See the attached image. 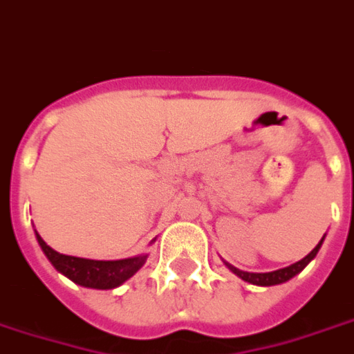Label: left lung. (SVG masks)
<instances>
[{"mask_svg":"<svg viewBox=\"0 0 354 354\" xmlns=\"http://www.w3.org/2000/svg\"><path fill=\"white\" fill-rule=\"evenodd\" d=\"M326 236V234H324ZM324 236L321 238V242L317 243L315 248L311 250V253H308L302 261H298V263L290 264V266H285V268H279V270H274V272H243V270H238L236 266H232V264L225 263L227 264V268H229L232 274H236L240 279L243 281H248L251 285H259V287H270V285H279V283H285V281H289L290 277H295L297 274L308 266V264L315 259V255L319 253L321 250V245L324 242Z\"/></svg>","mask_w":354,"mask_h":354,"instance_id":"obj_1","label":"left lung"}]
</instances>
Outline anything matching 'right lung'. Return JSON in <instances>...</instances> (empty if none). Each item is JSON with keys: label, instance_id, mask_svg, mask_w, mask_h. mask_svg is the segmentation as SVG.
I'll list each match as a JSON object with an SVG mask.
<instances>
[{"label": "right lung", "instance_id": "1", "mask_svg": "<svg viewBox=\"0 0 354 354\" xmlns=\"http://www.w3.org/2000/svg\"><path fill=\"white\" fill-rule=\"evenodd\" d=\"M35 236L52 266L59 274L69 277L71 281L88 287V289H116L125 283L129 277L135 276L148 259V253H142L137 257L120 259V261H93V259L73 257V255H64V253L52 250L50 245L39 236L37 230H35ZM151 242H156V240H151Z\"/></svg>", "mask_w": 354, "mask_h": 354}]
</instances>
